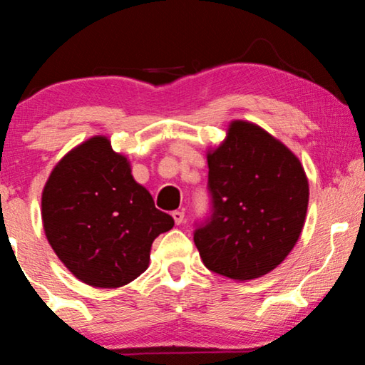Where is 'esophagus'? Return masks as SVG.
<instances>
[{
    "instance_id": "obj_1",
    "label": "esophagus",
    "mask_w": 365,
    "mask_h": 365,
    "mask_svg": "<svg viewBox=\"0 0 365 365\" xmlns=\"http://www.w3.org/2000/svg\"><path fill=\"white\" fill-rule=\"evenodd\" d=\"M173 217H174V222H176L178 226H179V224L184 221V212L182 211H174L173 212Z\"/></svg>"
}]
</instances>
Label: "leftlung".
I'll return each instance as SVG.
<instances>
[{
  "label": "left lung",
  "instance_id": "8db88e82",
  "mask_svg": "<svg viewBox=\"0 0 365 365\" xmlns=\"http://www.w3.org/2000/svg\"><path fill=\"white\" fill-rule=\"evenodd\" d=\"M206 158L214 214L194 232L204 266L237 282L266 276L289 256L306 222L309 181L301 161L244 119L229 123Z\"/></svg>",
  "mask_w": 365,
  "mask_h": 365
}]
</instances>
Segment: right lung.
Segmentation results:
<instances>
[{
  "mask_svg": "<svg viewBox=\"0 0 365 365\" xmlns=\"http://www.w3.org/2000/svg\"><path fill=\"white\" fill-rule=\"evenodd\" d=\"M41 219L59 261L81 282L101 289L141 276L153 241L174 226L104 134L79 143L53 168L43 187Z\"/></svg>",
  "mask_w": 365,
  "mask_h": 365,
  "instance_id": "right-lung-1",
  "label": "right lung"
}]
</instances>
